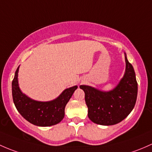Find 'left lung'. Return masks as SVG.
<instances>
[{
    "label": "left lung",
    "instance_id": "left-lung-1",
    "mask_svg": "<svg viewBox=\"0 0 152 152\" xmlns=\"http://www.w3.org/2000/svg\"><path fill=\"white\" fill-rule=\"evenodd\" d=\"M124 75L115 88L102 91L91 86H80L85 92L88 116L94 123L109 126L121 122L131 113L137 95V83L133 66L125 53Z\"/></svg>",
    "mask_w": 152,
    "mask_h": 152
}]
</instances>
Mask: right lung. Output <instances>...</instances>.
Here are the masks:
<instances>
[{"label": "right lung", "instance_id": "obj_1", "mask_svg": "<svg viewBox=\"0 0 152 152\" xmlns=\"http://www.w3.org/2000/svg\"><path fill=\"white\" fill-rule=\"evenodd\" d=\"M19 67L12 80V97L17 110L30 123L39 126L57 124L64 117L66 104L69 101L77 86L65 89L58 97L49 102L36 101L20 91L18 84Z\"/></svg>", "mask_w": 152, "mask_h": 152}]
</instances>
